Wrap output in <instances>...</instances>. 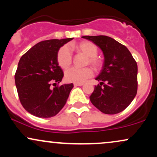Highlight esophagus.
I'll return each instance as SVG.
<instances>
[{"label":"esophagus","instance_id":"34e87169","mask_svg":"<svg viewBox=\"0 0 157 157\" xmlns=\"http://www.w3.org/2000/svg\"><path fill=\"white\" fill-rule=\"evenodd\" d=\"M82 83H76V82H75V83H74V86H82Z\"/></svg>","mask_w":157,"mask_h":157}]
</instances>
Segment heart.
<instances>
[{
    "label": "heart",
    "instance_id": "obj_1",
    "mask_svg": "<svg viewBox=\"0 0 157 157\" xmlns=\"http://www.w3.org/2000/svg\"><path fill=\"white\" fill-rule=\"evenodd\" d=\"M77 48L81 53L88 57L87 63H89L94 69H98L101 66L100 60L96 57L98 52L97 46L90 41H82L77 44ZM72 61V53L70 46L65 45L60 48L57 53V63L62 68H67ZM93 76V71L89 67L79 68H71L65 73V78L68 82L83 83Z\"/></svg>",
    "mask_w": 157,
    "mask_h": 157
}]
</instances>
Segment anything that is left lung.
<instances>
[{"instance_id":"8db88e82","label":"left lung","mask_w":157,"mask_h":157,"mask_svg":"<svg viewBox=\"0 0 157 157\" xmlns=\"http://www.w3.org/2000/svg\"><path fill=\"white\" fill-rule=\"evenodd\" d=\"M102 50L104 62L95 80L90 100L106 114H115L125 110L137 92V64L129 50L114 39L105 35L82 36Z\"/></svg>"}]
</instances>
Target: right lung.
Instances as JSON below:
<instances>
[{
	"mask_svg": "<svg viewBox=\"0 0 157 157\" xmlns=\"http://www.w3.org/2000/svg\"><path fill=\"white\" fill-rule=\"evenodd\" d=\"M73 38L53 39L38 43L20 59L15 75L20 101L34 116L48 118L63 108L73 83H60L63 72L57 63L59 49Z\"/></svg>",
	"mask_w": 157,
	"mask_h": 157,
	"instance_id": "obj_1",
	"label": "right lung"
}]
</instances>
